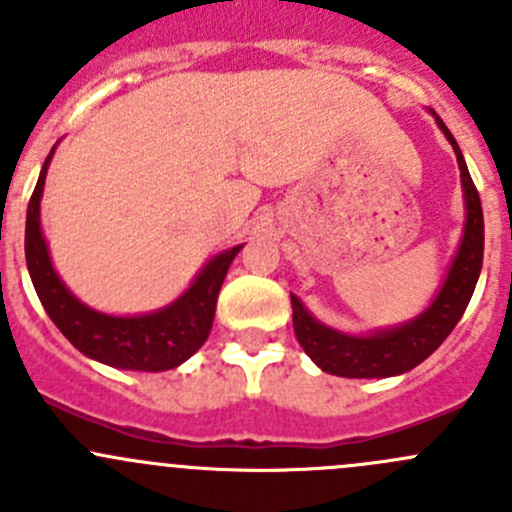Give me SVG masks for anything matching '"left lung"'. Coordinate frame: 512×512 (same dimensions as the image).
<instances>
[{
  "mask_svg": "<svg viewBox=\"0 0 512 512\" xmlns=\"http://www.w3.org/2000/svg\"><path fill=\"white\" fill-rule=\"evenodd\" d=\"M431 113L456 151L458 168H461L463 200H466V225H463L461 245L448 267L446 280L426 312L401 327L384 329V332H337L317 322L299 302L297 294H292V322L297 342L302 344L309 359L327 374L347 376V379H386V376L411 371L441 347L473 297L480 267H483V208H480L478 190L456 138L436 116V111Z\"/></svg>",
  "mask_w": 512,
  "mask_h": 512,
  "instance_id": "8db88e82",
  "label": "left lung"
}]
</instances>
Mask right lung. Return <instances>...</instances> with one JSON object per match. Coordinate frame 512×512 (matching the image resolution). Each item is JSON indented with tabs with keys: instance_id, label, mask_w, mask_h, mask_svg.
<instances>
[{
	"instance_id": "right-lung-1",
	"label": "right lung",
	"mask_w": 512,
	"mask_h": 512,
	"mask_svg": "<svg viewBox=\"0 0 512 512\" xmlns=\"http://www.w3.org/2000/svg\"><path fill=\"white\" fill-rule=\"evenodd\" d=\"M54 148L44 160L39 180L27 208V232H24V252H27L29 277H32L36 294L44 304L51 322L59 332L86 354L89 359L113 366V369L133 371H165L175 369L190 359L208 339L215 319L220 287L227 275V267L235 260L242 245L215 255L195 282L180 294L175 302L158 312L136 314V317H113V314L96 312L74 297L66 289L61 277L51 265L49 247L41 232L39 205L44 195V178L49 168Z\"/></svg>"
}]
</instances>
